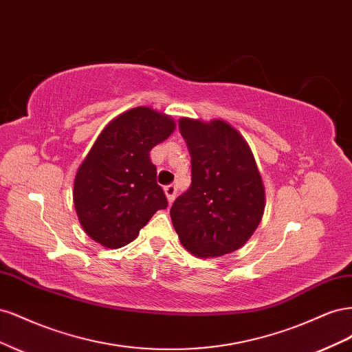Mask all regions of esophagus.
Listing matches in <instances>:
<instances>
[{
    "instance_id": "1",
    "label": "esophagus",
    "mask_w": 352,
    "mask_h": 352,
    "mask_svg": "<svg viewBox=\"0 0 352 352\" xmlns=\"http://www.w3.org/2000/svg\"><path fill=\"white\" fill-rule=\"evenodd\" d=\"M176 190H177V189H176L175 185H167V186H164V192H166L168 204H172V202L175 201V198H176Z\"/></svg>"
}]
</instances>
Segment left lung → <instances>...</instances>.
<instances>
[{
  "mask_svg": "<svg viewBox=\"0 0 352 352\" xmlns=\"http://www.w3.org/2000/svg\"><path fill=\"white\" fill-rule=\"evenodd\" d=\"M179 129L192 164V182L170 210L180 243L214 258L243 247L264 214L265 189L241 132L223 119L182 117Z\"/></svg>",
  "mask_w": 352,
  "mask_h": 352,
  "instance_id": "8db88e82",
  "label": "left lung"
}]
</instances>
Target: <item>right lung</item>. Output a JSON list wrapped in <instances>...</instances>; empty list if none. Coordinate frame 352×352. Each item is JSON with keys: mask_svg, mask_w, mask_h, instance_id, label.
<instances>
[{"mask_svg": "<svg viewBox=\"0 0 352 352\" xmlns=\"http://www.w3.org/2000/svg\"><path fill=\"white\" fill-rule=\"evenodd\" d=\"M175 129L172 116L141 105L114 117L101 131L73 184L79 223L92 241L122 248L167 207L150 151Z\"/></svg>", "mask_w": 352, "mask_h": 352, "instance_id": "right-lung-1", "label": "right lung"}]
</instances>
